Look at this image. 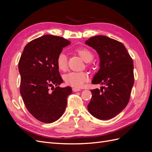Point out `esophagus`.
<instances>
[{
    "label": "esophagus",
    "instance_id": "34e87169",
    "mask_svg": "<svg viewBox=\"0 0 152 152\" xmlns=\"http://www.w3.org/2000/svg\"><path fill=\"white\" fill-rule=\"evenodd\" d=\"M72 90H73V92H77V91H80V89H78V88H73V89H72Z\"/></svg>",
    "mask_w": 152,
    "mask_h": 152
}]
</instances>
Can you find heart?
Wrapping results in <instances>:
<instances>
[{"label": "heart", "instance_id": "b5f03b06", "mask_svg": "<svg viewBox=\"0 0 152 152\" xmlns=\"http://www.w3.org/2000/svg\"><path fill=\"white\" fill-rule=\"evenodd\" d=\"M77 52L86 62H89L93 59V54L91 50L86 48H78ZM57 66L61 71H65L67 68L68 62L66 54L61 52L58 54L56 59ZM89 80V76L84 72H72L67 73L65 76L66 83L74 87H81L85 82Z\"/></svg>", "mask_w": 152, "mask_h": 152}]
</instances>
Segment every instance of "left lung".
Segmentation results:
<instances>
[{"instance_id":"obj_1","label":"left lung","mask_w":152,"mask_h":152,"mask_svg":"<svg viewBox=\"0 0 152 152\" xmlns=\"http://www.w3.org/2000/svg\"><path fill=\"white\" fill-rule=\"evenodd\" d=\"M86 44L94 49L100 59V68L92 83L104 85L100 90H91L87 109L94 117L108 120L121 113L129 101L134 82L132 59L122 43L107 36L93 37Z\"/></svg>"}]
</instances>
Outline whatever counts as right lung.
Listing matches in <instances>:
<instances>
[{
  "label": "right lung",
  "mask_w": 152,
  "mask_h": 152,
  "mask_svg": "<svg viewBox=\"0 0 152 152\" xmlns=\"http://www.w3.org/2000/svg\"><path fill=\"white\" fill-rule=\"evenodd\" d=\"M70 44L61 37L45 35L27 44L20 59V94L28 111L42 122L58 120L72 93L70 87L59 86L63 79L56 64L58 54Z\"/></svg>",
  "instance_id": "obj_1"
}]
</instances>
